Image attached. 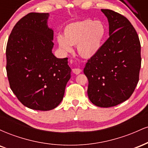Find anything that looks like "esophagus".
Wrapping results in <instances>:
<instances>
[{"label": "esophagus", "mask_w": 148, "mask_h": 148, "mask_svg": "<svg viewBox=\"0 0 148 148\" xmlns=\"http://www.w3.org/2000/svg\"><path fill=\"white\" fill-rule=\"evenodd\" d=\"M72 72L74 74H79L81 72V69H79V68H74V69H72Z\"/></svg>", "instance_id": "1"}]
</instances>
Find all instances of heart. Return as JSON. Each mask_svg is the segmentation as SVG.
Masks as SVG:
<instances>
[{"instance_id": "obj_1", "label": "heart", "mask_w": 148, "mask_h": 148, "mask_svg": "<svg viewBox=\"0 0 148 148\" xmlns=\"http://www.w3.org/2000/svg\"><path fill=\"white\" fill-rule=\"evenodd\" d=\"M106 33V27L101 21L84 19L66 25L63 36L58 35L57 42L64 52H70L71 46H77L79 55L90 58L101 49Z\"/></svg>"}]
</instances>
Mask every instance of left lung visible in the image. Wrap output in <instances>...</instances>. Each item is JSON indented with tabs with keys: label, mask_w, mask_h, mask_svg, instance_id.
Listing matches in <instances>:
<instances>
[{
	"label": "left lung",
	"mask_w": 148,
	"mask_h": 148,
	"mask_svg": "<svg viewBox=\"0 0 148 148\" xmlns=\"http://www.w3.org/2000/svg\"><path fill=\"white\" fill-rule=\"evenodd\" d=\"M109 23V37L84 69L88 95L93 104L111 107L133 94L141 65L140 43L135 28L123 15L101 9Z\"/></svg>",
	"instance_id": "1"
}]
</instances>
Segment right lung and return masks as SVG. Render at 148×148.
I'll return each instance as SVG.
<instances>
[{
    "mask_svg": "<svg viewBox=\"0 0 148 148\" xmlns=\"http://www.w3.org/2000/svg\"><path fill=\"white\" fill-rule=\"evenodd\" d=\"M49 13L31 12L14 25L6 47L10 86L22 104L38 111L55 108L63 99L71 69L67 58L52 53Z\"/></svg>",
    "mask_w": 148,
    "mask_h": 148,
    "instance_id": "obj_1",
    "label": "right lung"
}]
</instances>
